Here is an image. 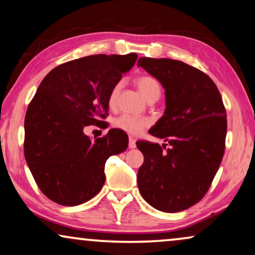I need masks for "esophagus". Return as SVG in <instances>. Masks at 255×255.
<instances>
[{
    "label": "esophagus",
    "mask_w": 255,
    "mask_h": 255,
    "mask_svg": "<svg viewBox=\"0 0 255 255\" xmlns=\"http://www.w3.org/2000/svg\"><path fill=\"white\" fill-rule=\"evenodd\" d=\"M128 147L130 148H135L137 147V145H135V139L133 137H128Z\"/></svg>",
    "instance_id": "1"
}]
</instances>
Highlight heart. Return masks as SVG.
I'll return each mask as SVG.
<instances>
[{
    "mask_svg": "<svg viewBox=\"0 0 255 255\" xmlns=\"http://www.w3.org/2000/svg\"><path fill=\"white\" fill-rule=\"evenodd\" d=\"M135 85H137L138 89L144 95V97L147 101L156 99L158 100L160 95H161V85H160L159 80L154 78V76L149 74L139 75L135 79ZM122 88V82L115 83L113 88L110 90L109 97H108V103L110 107H114L116 104L117 97L120 95ZM114 127L118 128V130L127 132L128 134H138L144 130L146 127L149 125V120L145 117H137L132 116V115L123 114L120 117L115 118L113 122Z\"/></svg>",
    "mask_w": 255,
    "mask_h": 255,
    "instance_id": "b5f03b06",
    "label": "heart"
}]
</instances>
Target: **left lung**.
<instances>
[{
    "mask_svg": "<svg viewBox=\"0 0 255 255\" xmlns=\"http://www.w3.org/2000/svg\"><path fill=\"white\" fill-rule=\"evenodd\" d=\"M138 66L159 80L166 95L163 116L148 132L170 145L138 140L144 154L138 188L163 212L200 202L210 188L225 151L228 122L217 86L200 69L173 59L139 58Z\"/></svg>",
    "mask_w": 255,
    "mask_h": 255,
    "instance_id": "1",
    "label": "left lung"
}]
</instances>
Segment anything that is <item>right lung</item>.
Returning <instances> with one entry per match:
<instances>
[{"label":"right lung","instance_id":"add662e5","mask_svg":"<svg viewBox=\"0 0 255 255\" xmlns=\"http://www.w3.org/2000/svg\"><path fill=\"white\" fill-rule=\"evenodd\" d=\"M137 53L96 54L52 69L27 107L24 155L45 196L65 207L93 198L102 189L108 158L125 151L124 131L111 128L101 138L85 134L89 125L103 123L108 97Z\"/></svg>","mask_w":255,"mask_h":255}]
</instances>
